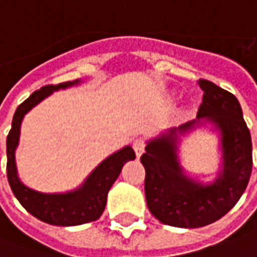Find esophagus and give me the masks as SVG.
Here are the masks:
<instances>
[{"label": "esophagus", "instance_id": "esophagus-1", "mask_svg": "<svg viewBox=\"0 0 257 257\" xmlns=\"http://www.w3.org/2000/svg\"><path fill=\"white\" fill-rule=\"evenodd\" d=\"M145 147H146V143H145V140L142 139V138H139V139H136L134 142V150L138 157H140L142 154H143Z\"/></svg>", "mask_w": 257, "mask_h": 257}]
</instances>
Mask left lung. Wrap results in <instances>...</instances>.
<instances>
[{
	"instance_id": "1",
	"label": "left lung",
	"mask_w": 257,
	"mask_h": 257,
	"mask_svg": "<svg viewBox=\"0 0 257 257\" xmlns=\"http://www.w3.org/2000/svg\"><path fill=\"white\" fill-rule=\"evenodd\" d=\"M204 90L197 118H205L220 129L223 172L210 186L187 179L176 156L175 129L150 142L140 161L146 169L147 206L158 220L173 227L197 228L226 215L248 186L252 173V140L237 97L208 79H199ZM184 123L180 131L191 128Z\"/></svg>"
}]
</instances>
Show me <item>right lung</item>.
<instances>
[{
	"instance_id": "add662e5",
	"label": "right lung",
	"mask_w": 257,
	"mask_h": 257,
	"mask_svg": "<svg viewBox=\"0 0 257 257\" xmlns=\"http://www.w3.org/2000/svg\"><path fill=\"white\" fill-rule=\"evenodd\" d=\"M74 82H64L58 85H45L41 89L33 92L15 111L12 128L7 138V175L11 189L15 197L19 199L27 212L37 219L55 226H78L88 221L99 219L107 202V193L117 180L122 167L131 160H135V151L131 146L123 147L96 168L81 189L67 194H42L30 190L20 183L16 175L15 165V149L19 142L20 122L25 114L38 104L42 99L52 93L53 90L67 88Z\"/></svg>"
}]
</instances>
